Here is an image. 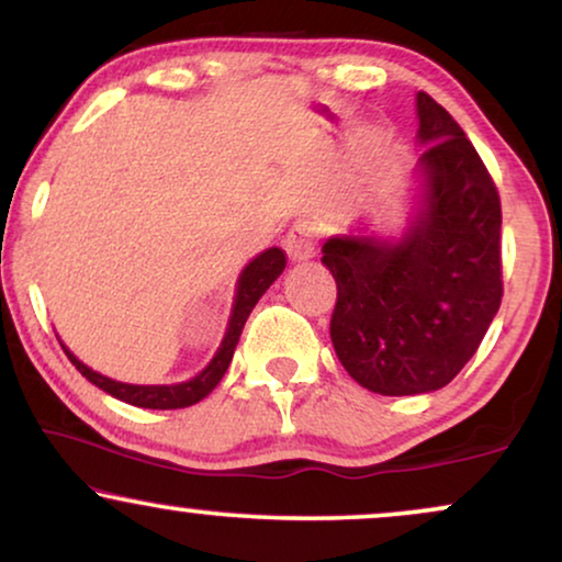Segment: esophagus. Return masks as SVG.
<instances>
[{
  "label": "esophagus",
  "mask_w": 562,
  "mask_h": 562,
  "mask_svg": "<svg viewBox=\"0 0 562 562\" xmlns=\"http://www.w3.org/2000/svg\"><path fill=\"white\" fill-rule=\"evenodd\" d=\"M283 248H286V256L294 263L296 260H310L314 256V248H317V229H314L312 222H294L286 240H283Z\"/></svg>",
  "instance_id": "esophagus-1"
}]
</instances>
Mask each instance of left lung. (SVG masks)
Listing matches in <instances>:
<instances>
[{"label": "left lung", "mask_w": 562, "mask_h": 562, "mask_svg": "<svg viewBox=\"0 0 562 562\" xmlns=\"http://www.w3.org/2000/svg\"><path fill=\"white\" fill-rule=\"evenodd\" d=\"M425 204L398 243L329 237L322 263L337 283L329 319L352 379L383 396L437 391L456 379L504 296L502 202L488 168L450 112L419 91Z\"/></svg>", "instance_id": "obj_1"}]
</instances>
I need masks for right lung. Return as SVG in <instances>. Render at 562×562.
Returning <instances> with one entry per match:
<instances>
[{"label":"right lung","mask_w":562,"mask_h":562,"mask_svg":"<svg viewBox=\"0 0 562 562\" xmlns=\"http://www.w3.org/2000/svg\"><path fill=\"white\" fill-rule=\"evenodd\" d=\"M283 268H286V252L281 248H268L260 252L258 258H252L245 271L240 273V281H237V294L233 304V314H229V325L225 333V340H222L220 350L214 352L212 363L204 368L202 373L194 375L191 381L183 383H171V386H135V383H122L112 381L106 375L91 371L89 366H83L79 358L74 356L71 350L60 342V348L68 356V360L76 366V371L87 375V381L94 383L106 394L120 398V402L143 406V409H183V406H191L202 402L206 394H212V389L217 386L225 375L229 360H233V352L237 348V340H240V333L248 322L252 306L258 304V299L266 294V289L279 279Z\"/></svg>","instance_id":"right-lung-1"}]
</instances>
